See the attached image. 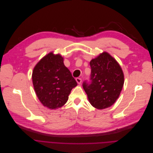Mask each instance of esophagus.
Here are the masks:
<instances>
[{
  "label": "esophagus",
  "mask_w": 153,
  "mask_h": 153,
  "mask_svg": "<svg viewBox=\"0 0 153 153\" xmlns=\"http://www.w3.org/2000/svg\"><path fill=\"white\" fill-rule=\"evenodd\" d=\"M76 82H77V83L79 84H81V81H82L81 79L79 78H76Z\"/></svg>",
  "instance_id": "esophagus-1"
}]
</instances>
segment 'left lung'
Instances as JSON below:
<instances>
[{"label": "left lung", "instance_id": "left-lung-1", "mask_svg": "<svg viewBox=\"0 0 153 153\" xmlns=\"http://www.w3.org/2000/svg\"><path fill=\"white\" fill-rule=\"evenodd\" d=\"M90 82L82 87L91 105L98 109L112 105L119 97L124 83L120 66L108 53L104 52L90 62Z\"/></svg>", "mask_w": 153, "mask_h": 153}]
</instances>
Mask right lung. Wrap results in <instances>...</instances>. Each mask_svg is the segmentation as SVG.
I'll return each mask as SVG.
<instances>
[{
    "label": "right lung",
    "instance_id": "1",
    "mask_svg": "<svg viewBox=\"0 0 153 153\" xmlns=\"http://www.w3.org/2000/svg\"><path fill=\"white\" fill-rule=\"evenodd\" d=\"M36 95L42 104L55 109L63 106L72 89L77 85L59 54L50 52L36 65L32 75Z\"/></svg>",
    "mask_w": 153,
    "mask_h": 153
}]
</instances>
